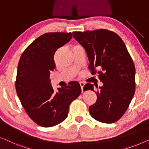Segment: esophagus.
<instances>
[{
	"label": "esophagus",
	"mask_w": 149,
	"mask_h": 149,
	"mask_svg": "<svg viewBox=\"0 0 149 149\" xmlns=\"http://www.w3.org/2000/svg\"><path fill=\"white\" fill-rule=\"evenodd\" d=\"M79 84H80V86H81V92H84V91H83V89H84V85H85V84L84 83V82H82V81H81V82H79Z\"/></svg>",
	"instance_id": "34e87169"
}]
</instances>
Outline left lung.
Wrapping results in <instances>:
<instances>
[{"instance_id": "1", "label": "left lung", "mask_w": 149, "mask_h": 149, "mask_svg": "<svg viewBox=\"0 0 149 149\" xmlns=\"http://www.w3.org/2000/svg\"><path fill=\"white\" fill-rule=\"evenodd\" d=\"M72 34L86 52L93 74L97 68L103 83L96 91V102L89 107L90 114L100 122H116L126 111L135 93V66L127 48L118 35L109 30ZM88 90L95 92L94 85L86 84L84 91Z\"/></svg>"}]
</instances>
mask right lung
I'll return each instance as SVG.
<instances>
[{"instance_id": "obj_1", "label": "right lung", "mask_w": 149, "mask_h": 149, "mask_svg": "<svg viewBox=\"0 0 149 149\" xmlns=\"http://www.w3.org/2000/svg\"><path fill=\"white\" fill-rule=\"evenodd\" d=\"M72 38V33H45L33 40L20 57L17 94L29 117L40 126L52 127L64 121L71 102L81 94L77 81L54 92L49 79L55 68L54 53Z\"/></svg>"}]
</instances>
